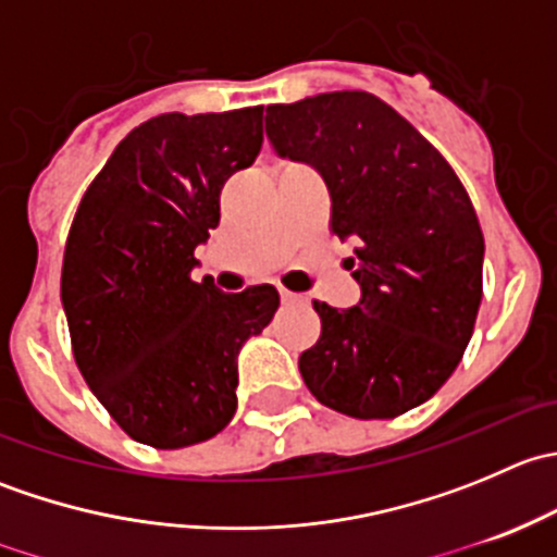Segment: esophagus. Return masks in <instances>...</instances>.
Wrapping results in <instances>:
<instances>
[{
	"label": "esophagus",
	"instance_id": "1",
	"mask_svg": "<svg viewBox=\"0 0 557 557\" xmlns=\"http://www.w3.org/2000/svg\"><path fill=\"white\" fill-rule=\"evenodd\" d=\"M280 299H283V305H307V296L305 294H294V290L288 288H280Z\"/></svg>",
	"mask_w": 557,
	"mask_h": 557
}]
</instances>
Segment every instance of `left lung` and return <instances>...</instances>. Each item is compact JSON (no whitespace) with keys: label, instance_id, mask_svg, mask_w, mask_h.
<instances>
[{"label":"left lung","instance_id":"1","mask_svg":"<svg viewBox=\"0 0 557 557\" xmlns=\"http://www.w3.org/2000/svg\"><path fill=\"white\" fill-rule=\"evenodd\" d=\"M280 156L307 161L331 196V232L356 243L361 301H312L320 339L299 372L320 404L387 420L429 401L463 358L482 301L480 221L445 156L391 104L331 91L267 107Z\"/></svg>","mask_w":557,"mask_h":557}]
</instances>
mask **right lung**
<instances>
[{"label": "right lung", "mask_w": 557, "mask_h": 557, "mask_svg": "<svg viewBox=\"0 0 557 557\" xmlns=\"http://www.w3.org/2000/svg\"><path fill=\"white\" fill-rule=\"evenodd\" d=\"M263 107L139 123L83 194L61 267V305L83 380L132 440L199 445L237 412V356L280 307L272 285L194 283L196 245L221 190L256 161Z\"/></svg>", "instance_id": "add662e5"}]
</instances>
